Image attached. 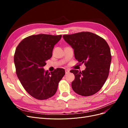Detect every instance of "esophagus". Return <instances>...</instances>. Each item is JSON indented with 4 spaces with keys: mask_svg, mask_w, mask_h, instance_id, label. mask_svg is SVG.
<instances>
[{
    "mask_svg": "<svg viewBox=\"0 0 128 128\" xmlns=\"http://www.w3.org/2000/svg\"><path fill=\"white\" fill-rule=\"evenodd\" d=\"M69 70H68V69H66L65 70V73H66V74H68L69 72Z\"/></svg>",
    "mask_w": 128,
    "mask_h": 128,
    "instance_id": "obj_1",
    "label": "esophagus"
}]
</instances>
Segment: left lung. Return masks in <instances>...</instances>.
Listing matches in <instances>:
<instances>
[{
  "instance_id": "left-lung-1",
  "label": "left lung",
  "mask_w": 128,
  "mask_h": 128,
  "mask_svg": "<svg viewBox=\"0 0 128 128\" xmlns=\"http://www.w3.org/2000/svg\"><path fill=\"white\" fill-rule=\"evenodd\" d=\"M63 38L74 50L75 59L86 67L82 72L70 70L75 75L72 88L80 96L95 94L105 83L110 72L112 56L107 42L90 32L64 34Z\"/></svg>"
}]
</instances>
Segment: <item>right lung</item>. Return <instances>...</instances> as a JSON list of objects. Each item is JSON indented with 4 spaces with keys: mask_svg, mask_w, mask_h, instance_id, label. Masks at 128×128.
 Masks as SVG:
<instances>
[{
    "mask_svg": "<svg viewBox=\"0 0 128 128\" xmlns=\"http://www.w3.org/2000/svg\"><path fill=\"white\" fill-rule=\"evenodd\" d=\"M61 37L46 34L30 36L23 40L15 50L14 61L18 78L26 91L37 99L44 100L54 95L65 74L62 68L51 73L43 68Z\"/></svg>",
    "mask_w": 128,
    "mask_h": 128,
    "instance_id": "add662e5",
    "label": "right lung"
}]
</instances>
